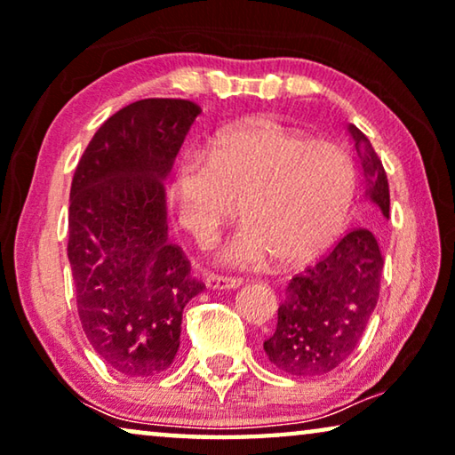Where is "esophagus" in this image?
Returning <instances> with one entry per match:
<instances>
[{
    "label": "esophagus",
    "instance_id": "34e87169",
    "mask_svg": "<svg viewBox=\"0 0 455 455\" xmlns=\"http://www.w3.org/2000/svg\"><path fill=\"white\" fill-rule=\"evenodd\" d=\"M240 284H242L240 278H234V276H218V275H207L205 276L207 289H215V291L237 289Z\"/></svg>",
    "mask_w": 455,
    "mask_h": 455
}]
</instances>
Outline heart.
I'll use <instances>...</instances> for the list:
<instances>
[{
	"mask_svg": "<svg viewBox=\"0 0 455 455\" xmlns=\"http://www.w3.org/2000/svg\"><path fill=\"white\" fill-rule=\"evenodd\" d=\"M354 169L335 144L317 142L270 117L232 125L215 138L212 155L187 152L171 179L180 226L209 240L237 212L243 221L220 250L237 268L311 260L347 220Z\"/></svg>",
	"mask_w": 455,
	"mask_h": 455,
	"instance_id": "heart-1",
	"label": "heart"
}]
</instances>
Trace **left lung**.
Segmentation results:
<instances>
[{"label": "left lung", "instance_id": "obj_1", "mask_svg": "<svg viewBox=\"0 0 455 455\" xmlns=\"http://www.w3.org/2000/svg\"><path fill=\"white\" fill-rule=\"evenodd\" d=\"M360 171L362 201L388 220L384 166L370 140L347 125ZM384 258L370 228H355L315 267L292 276L278 307L275 333L264 339L270 364L292 376H321L338 368L364 333L380 295Z\"/></svg>", "mask_w": 455, "mask_h": 455}]
</instances>
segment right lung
Returning a JSON list of instances; mask_svg holds the SVG:
<instances>
[{
  "label": "right lung",
  "instance_id": "1",
  "mask_svg": "<svg viewBox=\"0 0 455 455\" xmlns=\"http://www.w3.org/2000/svg\"><path fill=\"white\" fill-rule=\"evenodd\" d=\"M201 114L187 100H142L101 124L75 169L68 262L89 344L124 376L172 364L185 305L204 291L169 242L164 179Z\"/></svg>",
  "mask_w": 455,
  "mask_h": 455
}]
</instances>
